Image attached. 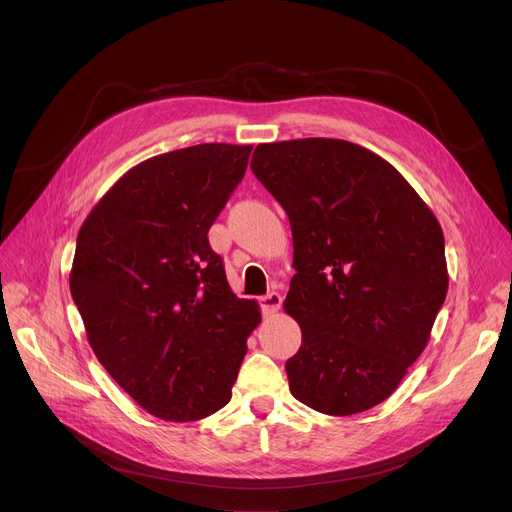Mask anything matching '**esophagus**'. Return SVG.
Here are the masks:
<instances>
[{
  "instance_id": "34e87169",
  "label": "esophagus",
  "mask_w": 512,
  "mask_h": 512,
  "mask_svg": "<svg viewBox=\"0 0 512 512\" xmlns=\"http://www.w3.org/2000/svg\"><path fill=\"white\" fill-rule=\"evenodd\" d=\"M259 307H261L263 315H274L282 307V297L278 292L265 294V297H259Z\"/></svg>"
}]
</instances>
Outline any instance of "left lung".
Instances as JSON below:
<instances>
[{
    "label": "left lung",
    "mask_w": 512,
    "mask_h": 512,
    "mask_svg": "<svg viewBox=\"0 0 512 512\" xmlns=\"http://www.w3.org/2000/svg\"><path fill=\"white\" fill-rule=\"evenodd\" d=\"M251 170L292 228L284 309L303 334L286 361L292 396L340 417L380 405L446 299L436 215L386 159L340 139L257 145Z\"/></svg>",
    "instance_id": "8db88e82"
}]
</instances>
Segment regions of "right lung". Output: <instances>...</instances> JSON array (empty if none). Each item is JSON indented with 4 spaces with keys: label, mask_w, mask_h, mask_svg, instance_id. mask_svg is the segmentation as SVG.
I'll list each match as a JSON object with an SVG mask.
<instances>
[{
    "label": "right lung",
    "mask_w": 512,
    "mask_h": 512,
    "mask_svg": "<svg viewBox=\"0 0 512 512\" xmlns=\"http://www.w3.org/2000/svg\"><path fill=\"white\" fill-rule=\"evenodd\" d=\"M251 145L205 143L128 170L76 238L70 292L107 373L151 415L226 407L261 321L230 290L207 232L245 176Z\"/></svg>",
    "instance_id": "1"
}]
</instances>
